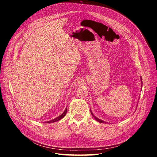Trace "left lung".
<instances>
[{
    "instance_id": "8db88e82",
    "label": "left lung",
    "mask_w": 157,
    "mask_h": 157,
    "mask_svg": "<svg viewBox=\"0 0 157 157\" xmlns=\"http://www.w3.org/2000/svg\"><path fill=\"white\" fill-rule=\"evenodd\" d=\"M91 114H92V115L93 116V117L94 118V119L95 120H97V121H98V122H99V123H105V122H104V121H102V120H100V119H98L97 117H95V116L93 114V113L91 112Z\"/></svg>"
}]
</instances>
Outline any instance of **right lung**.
I'll return each instance as SVG.
<instances>
[{
    "mask_svg": "<svg viewBox=\"0 0 157 157\" xmlns=\"http://www.w3.org/2000/svg\"><path fill=\"white\" fill-rule=\"evenodd\" d=\"M67 109L66 108V109L64 110V112L61 115H60V116H59V117H56V118L53 119V120H52V121H47V123H55V122H56V121H58L60 120V119H63V118L64 117V116L66 115V114H67Z\"/></svg>",
    "mask_w": 157,
    "mask_h": 157,
    "instance_id": "add662e5",
    "label": "right lung"
}]
</instances>
